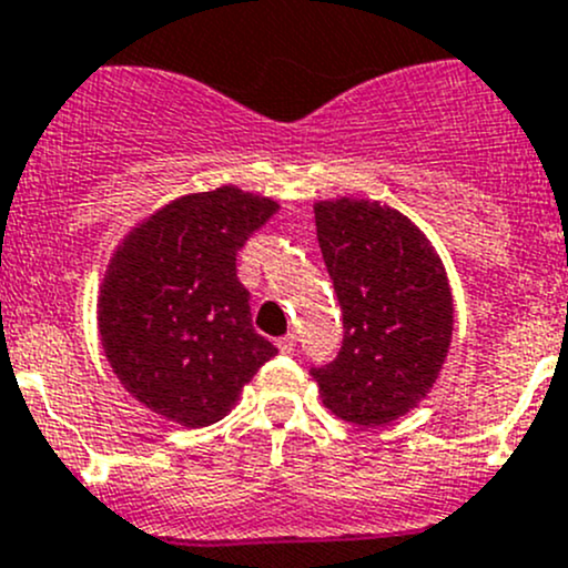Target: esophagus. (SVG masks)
Instances as JSON below:
<instances>
[{
  "mask_svg": "<svg viewBox=\"0 0 568 568\" xmlns=\"http://www.w3.org/2000/svg\"><path fill=\"white\" fill-rule=\"evenodd\" d=\"M277 348H280V352H283V354H294V348H296V335H294V332H288V335L280 337Z\"/></svg>",
  "mask_w": 568,
  "mask_h": 568,
  "instance_id": "esophagus-1",
  "label": "esophagus"
}]
</instances>
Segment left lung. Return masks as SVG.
Returning <instances> with one entry per match:
<instances>
[{"mask_svg": "<svg viewBox=\"0 0 568 568\" xmlns=\"http://www.w3.org/2000/svg\"><path fill=\"white\" fill-rule=\"evenodd\" d=\"M316 233L343 311V346L311 376L332 415L387 426L426 398L448 357V274L420 227L390 205L324 200Z\"/></svg>", "mask_w": 568, "mask_h": 568, "instance_id": "obj_1", "label": "left lung"}]
</instances>
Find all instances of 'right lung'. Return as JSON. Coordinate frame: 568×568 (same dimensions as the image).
I'll return each mask as SVG.
<instances>
[{"label":"right lung","mask_w":568,"mask_h":568,"mask_svg":"<svg viewBox=\"0 0 568 568\" xmlns=\"http://www.w3.org/2000/svg\"><path fill=\"white\" fill-rule=\"evenodd\" d=\"M280 205L236 186L178 197L123 239L99 296L120 385L164 420L211 426L277 348L252 329L236 255Z\"/></svg>","instance_id":"1"}]
</instances>
